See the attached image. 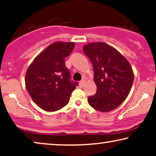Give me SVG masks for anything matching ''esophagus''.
I'll return each mask as SVG.
<instances>
[{
	"label": "esophagus",
	"instance_id": "obj_1",
	"mask_svg": "<svg viewBox=\"0 0 156 156\" xmlns=\"http://www.w3.org/2000/svg\"><path fill=\"white\" fill-rule=\"evenodd\" d=\"M85 81L84 80L80 81V83H79V85H80V87H83L85 84Z\"/></svg>",
	"mask_w": 156,
	"mask_h": 156
}]
</instances>
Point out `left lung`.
Returning <instances> with one entry per match:
<instances>
[{
  "label": "left lung",
  "instance_id": "1",
  "mask_svg": "<svg viewBox=\"0 0 156 156\" xmlns=\"http://www.w3.org/2000/svg\"><path fill=\"white\" fill-rule=\"evenodd\" d=\"M93 66L97 93L87 99L96 110L107 112L119 106L130 93L133 72L126 58L105 42H91L83 47Z\"/></svg>",
  "mask_w": 156,
  "mask_h": 156
}]
</instances>
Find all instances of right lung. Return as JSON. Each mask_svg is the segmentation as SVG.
<instances>
[{"label": "right lung", "instance_id": "right-lung-1", "mask_svg": "<svg viewBox=\"0 0 156 156\" xmlns=\"http://www.w3.org/2000/svg\"><path fill=\"white\" fill-rule=\"evenodd\" d=\"M75 47L74 42L56 41L34 59L25 75V85L32 99L44 110L57 111L69 102L78 85L71 81L65 58Z\"/></svg>", "mask_w": 156, "mask_h": 156}]
</instances>
